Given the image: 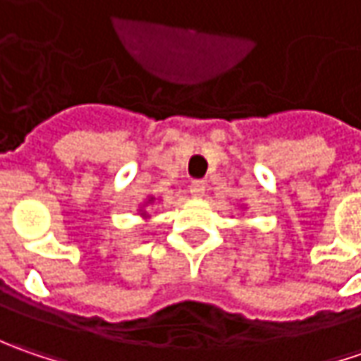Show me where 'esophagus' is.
<instances>
[{"label": "esophagus", "instance_id": "esophagus-1", "mask_svg": "<svg viewBox=\"0 0 361 361\" xmlns=\"http://www.w3.org/2000/svg\"><path fill=\"white\" fill-rule=\"evenodd\" d=\"M188 190H190V195H192V197H197V199H199V197L204 195V183H202V180H192V183H190V187H188Z\"/></svg>", "mask_w": 361, "mask_h": 361}]
</instances>
